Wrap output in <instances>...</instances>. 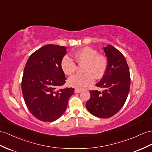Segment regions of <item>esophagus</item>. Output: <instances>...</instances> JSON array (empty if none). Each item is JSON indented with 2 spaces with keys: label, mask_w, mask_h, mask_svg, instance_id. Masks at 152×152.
Returning a JSON list of instances; mask_svg holds the SVG:
<instances>
[{
  "label": "esophagus",
  "mask_w": 152,
  "mask_h": 152,
  "mask_svg": "<svg viewBox=\"0 0 152 152\" xmlns=\"http://www.w3.org/2000/svg\"><path fill=\"white\" fill-rule=\"evenodd\" d=\"M81 91H82V90H79V89H75V93H77V94H79V93H80V92Z\"/></svg>",
  "instance_id": "1"
}]
</instances>
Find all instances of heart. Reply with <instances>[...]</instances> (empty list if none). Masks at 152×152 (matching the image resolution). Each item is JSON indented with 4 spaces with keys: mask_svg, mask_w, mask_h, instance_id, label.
<instances>
[{
    "mask_svg": "<svg viewBox=\"0 0 152 152\" xmlns=\"http://www.w3.org/2000/svg\"><path fill=\"white\" fill-rule=\"evenodd\" d=\"M74 58L80 64H84L83 74H76L68 80L70 86L77 89H84L93 84L94 78L100 79L104 76L108 66V61L105 56L98 54L95 50L86 47L77 51L73 55ZM61 68L66 75H70L76 70V64L68 56L62 59Z\"/></svg>",
    "mask_w": 152,
    "mask_h": 152,
    "instance_id": "obj_1",
    "label": "heart"
}]
</instances>
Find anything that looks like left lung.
Returning <instances> with one entry per match:
<instances>
[{
    "label": "left lung",
    "instance_id": "left-lung-1",
    "mask_svg": "<svg viewBox=\"0 0 152 152\" xmlns=\"http://www.w3.org/2000/svg\"><path fill=\"white\" fill-rule=\"evenodd\" d=\"M108 61L104 76L96 86L102 91L91 90L86 106L89 112L100 118H109L122 108L130 87V75L124 55L113 46L103 48Z\"/></svg>",
    "mask_w": 152,
    "mask_h": 152
}]
</instances>
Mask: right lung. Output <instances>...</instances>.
Returning <instances> with one entry per match:
<instances>
[{
    "label": "right lung",
    "instance_id": "add662e5",
    "mask_svg": "<svg viewBox=\"0 0 152 152\" xmlns=\"http://www.w3.org/2000/svg\"><path fill=\"white\" fill-rule=\"evenodd\" d=\"M66 47L44 46L33 53L26 64L22 79V92L29 112L43 122H53L67 108L74 88L57 90L66 78L61 68Z\"/></svg>",
    "mask_w": 152,
    "mask_h": 152
}]
</instances>
